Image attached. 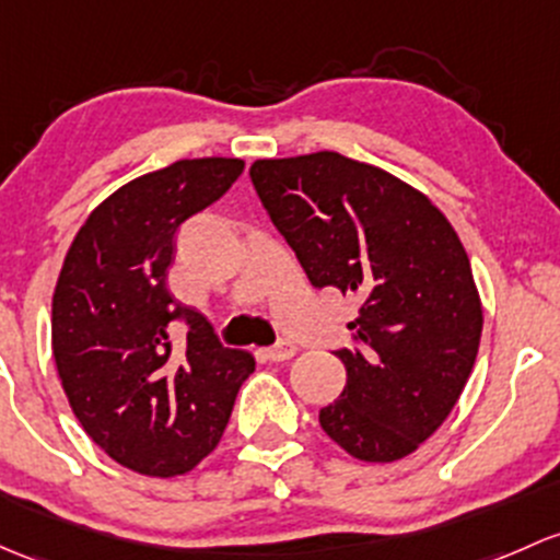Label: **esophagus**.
I'll use <instances>...</instances> for the list:
<instances>
[{
  "mask_svg": "<svg viewBox=\"0 0 560 560\" xmlns=\"http://www.w3.org/2000/svg\"><path fill=\"white\" fill-rule=\"evenodd\" d=\"M295 354H298V346L290 343V340H281V343L265 349V357H268L270 362H284V359H292Z\"/></svg>",
  "mask_w": 560,
  "mask_h": 560,
  "instance_id": "obj_1",
  "label": "esophagus"
}]
</instances>
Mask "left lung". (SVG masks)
Segmentation results:
<instances>
[{
    "label": "left lung",
    "mask_w": 560,
    "mask_h": 560,
    "mask_svg": "<svg viewBox=\"0 0 560 560\" xmlns=\"http://www.w3.org/2000/svg\"><path fill=\"white\" fill-rule=\"evenodd\" d=\"M249 176L311 284L359 300L349 346L332 351L346 388L322 429L362 462L408 456L478 357L482 308L456 231L419 190L338 152L257 161Z\"/></svg>",
    "instance_id": "left-lung-1"
}]
</instances>
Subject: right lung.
<instances>
[{
    "label": "right lung",
    "mask_w": 560,
    "mask_h": 560,
    "mask_svg": "<svg viewBox=\"0 0 560 560\" xmlns=\"http://www.w3.org/2000/svg\"><path fill=\"white\" fill-rule=\"evenodd\" d=\"M241 172L238 158H196L128 182L88 217L58 276V378L88 438L133 472L174 478L203 462L255 370L166 287L176 231Z\"/></svg>",
    "instance_id": "1"
}]
</instances>
